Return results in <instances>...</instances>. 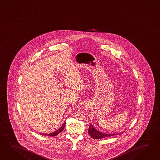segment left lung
<instances>
[{
    "label": "left lung",
    "instance_id": "1",
    "mask_svg": "<svg viewBox=\"0 0 160 160\" xmlns=\"http://www.w3.org/2000/svg\"><path fill=\"white\" fill-rule=\"evenodd\" d=\"M88 133L90 135L91 138L94 139H100V138H108V137H111L115 135H119V133H104L103 132L98 131L97 129L94 128L93 125L90 124L89 128H88Z\"/></svg>",
    "mask_w": 160,
    "mask_h": 160
}]
</instances>
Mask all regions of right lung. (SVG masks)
I'll list each match as a JSON object with an SVG mask.
<instances>
[{
    "label": "right lung",
    "instance_id": "obj_1",
    "mask_svg": "<svg viewBox=\"0 0 160 160\" xmlns=\"http://www.w3.org/2000/svg\"><path fill=\"white\" fill-rule=\"evenodd\" d=\"M65 124H66V122H65L63 123L62 125L61 126V127L60 129H58L57 131L54 132L53 133H49V134H46V133H45V134H44V133H40V134H41V135H46V136H52V137L55 136H56V135H58V134H59L60 133H61V132L63 130V129L65 128Z\"/></svg>",
    "mask_w": 160,
    "mask_h": 160
}]
</instances>
